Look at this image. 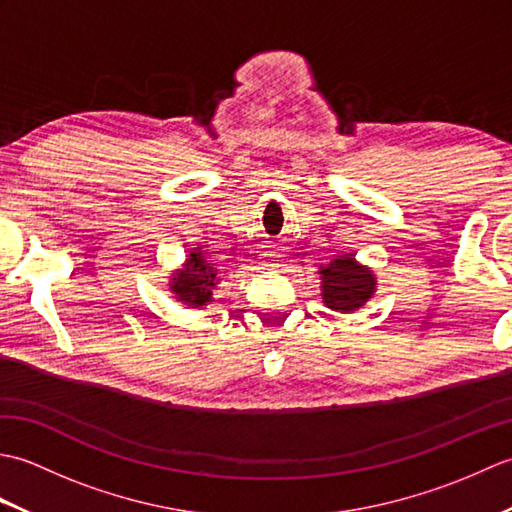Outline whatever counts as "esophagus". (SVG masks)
<instances>
[{
	"label": "esophagus",
	"instance_id": "34e87169",
	"mask_svg": "<svg viewBox=\"0 0 512 512\" xmlns=\"http://www.w3.org/2000/svg\"><path fill=\"white\" fill-rule=\"evenodd\" d=\"M266 262H268V266H270V268H279V266H281V255L277 253V250H273V253L268 255Z\"/></svg>",
	"mask_w": 512,
	"mask_h": 512
}]
</instances>
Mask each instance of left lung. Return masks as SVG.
<instances>
[{"label":"left lung","mask_w":512,"mask_h":512,"mask_svg":"<svg viewBox=\"0 0 512 512\" xmlns=\"http://www.w3.org/2000/svg\"><path fill=\"white\" fill-rule=\"evenodd\" d=\"M319 275L323 303L336 312H354L376 292V275L358 264L354 255H336L319 268Z\"/></svg>","instance_id":"left-lung-1"}]
</instances>
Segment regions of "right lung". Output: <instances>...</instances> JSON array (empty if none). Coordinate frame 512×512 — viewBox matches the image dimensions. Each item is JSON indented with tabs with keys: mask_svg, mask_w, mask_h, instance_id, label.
Returning a JSON list of instances; mask_svg holds the SVG:
<instances>
[{
	"mask_svg": "<svg viewBox=\"0 0 512 512\" xmlns=\"http://www.w3.org/2000/svg\"><path fill=\"white\" fill-rule=\"evenodd\" d=\"M217 277H220V270L206 262V255L202 250L193 248L184 266L173 273L169 288L184 306L202 308L213 299V290L217 281H220Z\"/></svg>",
	"mask_w": 512,
	"mask_h": 512,
	"instance_id": "obj_1",
	"label": "right lung"
}]
</instances>
